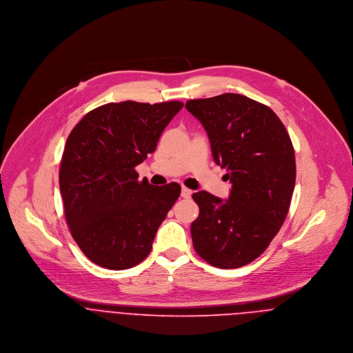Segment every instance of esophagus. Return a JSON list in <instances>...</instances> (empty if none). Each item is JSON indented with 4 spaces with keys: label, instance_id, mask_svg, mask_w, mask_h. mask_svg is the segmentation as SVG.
<instances>
[{
    "label": "esophagus",
    "instance_id": "1",
    "mask_svg": "<svg viewBox=\"0 0 353 353\" xmlns=\"http://www.w3.org/2000/svg\"><path fill=\"white\" fill-rule=\"evenodd\" d=\"M181 196H182L183 199H190V197H192V190H190V189H188V188H182V193H181Z\"/></svg>",
    "mask_w": 353,
    "mask_h": 353
}]
</instances>
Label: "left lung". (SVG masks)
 <instances>
[{"label": "left lung", "mask_w": 353, "mask_h": 353, "mask_svg": "<svg viewBox=\"0 0 353 353\" xmlns=\"http://www.w3.org/2000/svg\"><path fill=\"white\" fill-rule=\"evenodd\" d=\"M186 108L232 185L224 201L203 190L193 194L200 208L193 246L212 266H245L268 249L287 217L296 179L292 141L272 108L239 94L188 101Z\"/></svg>", "instance_id": "1"}]
</instances>
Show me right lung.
Wrapping results in <instances>:
<instances>
[{
    "label": "right lung",
    "instance_id": "right-lung-1",
    "mask_svg": "<svg viewBox=\"0 0 353 353\" xmlns=\"http://www.w3.org/2000/svg\"><path fill=\"white\" fill-rule=\"evenodd\" d=\"M183 107L182 101L107 103L70 132L62 153L59 190L70 234L84 255L111 270L139 265L181 186L139 181L134 167Z\"/></svg>",
    "mask_w": 353,
    "mask_h": 353
}]
</instances>
